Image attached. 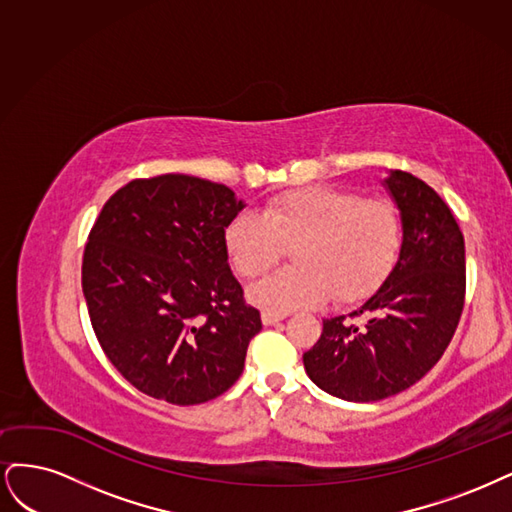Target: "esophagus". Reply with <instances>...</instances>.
Masks as SVG:
<instances>
[{
    "instance_id": "esophagus-1",
    "label": "esophagus",
    "mask_w": 512,
    "mask_h": 512,
    "mask_svg": "<svg viewBox=\"0 0 512 512\" xmlns=\"http://www.w3.org/2000/svg\"><path fill=\"white\" fill-rule=\"evenodd\" d=\"M287 315L285 312H276V310H263L261 312V321H263V325H274V323H278V321H283Z\"/></svg>"
}]
</instances>
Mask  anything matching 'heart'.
I'll list each match as a JSON object with an SVG mask.
<instances>
[{
  "mask_svg": "<svg viewBox=\"0 0 512 512\" xmlns=\"http://www.w3.org/2000/svg\"><path fill=\"white\" fill-rule=\"evenodd\" d=\"M223 244L242 278H259L293 249L298 266L263 278L251 298L268 308L370 300L398 266L404 217L389 197L357 189L304 187L278 193L263 212H240L227 223Z\"/></svg>",
  "mask_w": 512,
  "mask_h": 512,
  "instance_id": "1",
  "label": "heart"
}]
</instances>
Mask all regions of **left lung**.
Returning <instances> with one entry per match:
<instances>
[{"label": "left lung", "instance_id": "obj_1", "mask_svg": "<svg viewBox=\"0 0 512 512\" xmlns=\"http://www.w3.org/2000/svg\"><path fill=\"white\" fill-rule=\"evenodd\" d=\"M387 187L404 217L398 266L349 319H325L304 353L312 383L349 402L385 400L421 381L447 351L466 300V246L451 208L402 170Z\"/></svg>", "mask_w": 512, "mask_h": 512}]
</instances>
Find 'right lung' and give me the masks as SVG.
Listing matches in <instances>:
<instances>
[{
	"label": "right lung",
	"instance_id": "obj_1",
	"mask_svg": "<svg viewBox=\"0 0 512 512\" xmlns=\"http://www.w3.org/2000/svg\"><path fill=\"white\" fill-rule=\"evenodd\" d=\"M234 191L185 174L136 178L104 204L82 255L93 332L127 383L155 400L219 398L259 334L227 263Z\"/></svg>",
	"mask_w": 512,
	"mask_h": 512
}]
</instances>
